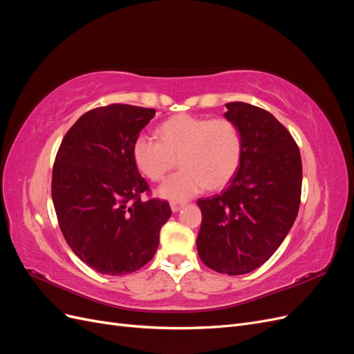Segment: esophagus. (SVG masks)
Segmentation results:
<instances>
[{
	"label": "esophagus",
	"mask_w": 354,
	"mask_h": 354,
	"mask_svg": "<svg viewBox=\"0 0 354 354\" xmlns=\"http://www.w3.org/2000/svg\"><path fill=\"white\" fill-rule=\"evenodd\" d=\"M185 203L183 202H171L169 203V207H171V209H173V212H177V211H180L181 209V207H183Z\"/></svg>",
	"instance_id": "obj_1"
}]
</instances>
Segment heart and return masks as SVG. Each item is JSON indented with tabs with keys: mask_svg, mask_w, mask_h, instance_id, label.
I'll list each match as a JSON object with an SVG mask.
<instances>
[{
	"mask_svg": "<svg viewBox=\"0 0 354 354\" xmlns=\"http://www.w3.org/2000/svg\"><path fill=\"white\" fill-rule=\"evenodd\" d=\"M156 140L138 134L131 146L134 162L147 178L160 181L177 165L183 169L159 187V195L185 201L207 187L221 189L236 176L242 160V136L227 118H201L181 113L159 128Z\"/></svg>",
	"mask_w": 354,
	"mask_h": 354,
	"instance_id": "obj_1",
	"label": "heart"
}]
</instances>
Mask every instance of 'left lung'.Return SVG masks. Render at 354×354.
Instances as JSON below:
<instances>
[{
  "mask_svg": "<svg viewBox=\"0 0 354 354\" xmlns=\"http://www.w3.org/2000/svg\"><path fill=\"white\" fill-rule=\"evenodd\" d=\"M226 108L242 136V160L223 194L198 199L196 248L209 269L234 276L259 269L291 230L303 165L292 136L270 112L243 102Z\"/></svg>",
  "mask_w": 354,
  "mask_h": 354,
  "instance_id": "left-lung-1",
  "label": "left lung"
}]
</instances>
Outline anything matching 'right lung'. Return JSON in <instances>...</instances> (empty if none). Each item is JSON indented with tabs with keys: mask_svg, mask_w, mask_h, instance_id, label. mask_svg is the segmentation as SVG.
<instances>
[{
	"mask_svg": "<svg viewBox=\"0 0 354 354\" xmlns=\"http://www.w3.org/2000/svg\"><path fill=\"white\" fill-rule=\"evenodd\" d=\"M155 109L108 104L84 113L63 137L51 198L71 250L102 274L133 273L153 259L171 216L167 201L149 192L131 146Z\"/></svg>",
	"mask_w": 354,
	"mask_h": 354,
	"instance_id": "obj_1",
	"label": "right lung"
}]
</instances>
